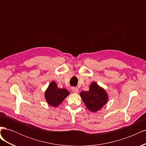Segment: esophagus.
Instances as JSON below:
<instances>
[{
  "mask_svg": "<svg viewBox=\"0 0 146 146\" xmlns=\"http://www.w3.org/2000/svg\"><path fill=\"white\" fill-rule=\"evenodd\" d=\"M71 90H72V91H74V92H76V93H78V88H76V87H72Z\"/></svg>",
  "mask_w": 146,
  "mask_h": 146,
  "instance_id": "1",
  "label": "esophagus"
}]
</instances>
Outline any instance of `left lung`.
I'll return each mask as SVG.
<instances>
[{"mask_svg": "<svg viewBox=\"0 0 146 146\" xmlns=\"http://www.w3.org/2000/svg\"><path fill=\"white\" fill-rule=\"evenodd\" d=\"M80 96L87 108L92 112L101 109L108 100L105 90L95 82L91 84L89 91L81 92Z\"/></svg>", "mask_w": 146, "mask_h": 146, "instance_id": "left-lung-1", "label": "left lung"}]
</instances>
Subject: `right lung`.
<instances>
[{
	"instance_id": "obj_1",
	"label": "right lung",
	"mask_w": 146,
	"mask_h": 146,
	"mask_svg": "<svg viewBox=\"0 0 146 146\" xmlns=\"http://www.w3.org/2000/svg\"><path fill=\"white\" fill-rule=\"evenodd\" d=\"M69 94V92L63 88H58L55 82H52L45 92L47 103L53 107L58 106Z\"/></svg>"
}]
</instances>
